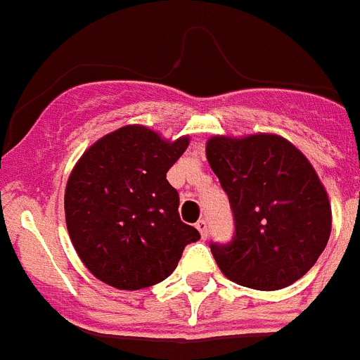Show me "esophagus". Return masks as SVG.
Segmentation results:
<instances>
[{
	"instance_id": "1",
	"label": "esophagus",
	"mask_w": 360,
	"mask_h": 360,
	"mask_svg": "<svg viewBox=\"0 0 360 360\" xmlns=\"http://www.w3.org/2000/svg\"><path fill=\"white\" fill-rule=\"evenodd\" d=\"M197 230L200 231L202 239H207V236H210V224H207V221L200 219V221L197 222Z\"/></svg>"
}]
</instances>
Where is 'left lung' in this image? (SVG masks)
<instances>
[{
  "label": "left lung",
  "mask_w": 360,
  "mask_h": 360,
  "mask_svg": "<svg viewBox=\"0 0 360 360\" xmlns=\"http://www.w3.org/2000/svg\"><path fill=\"white\" fill-rule=\"evenodd\" d=\"M206 156L236 224L228 245H210L222 274L257 290L285 289L307 274L331 233L328 193L309 160L276 134L213 136Z\"/></svg>",
  "instance_id": "8db88e82"
}]
</instances>
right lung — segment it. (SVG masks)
<instances>
[{"instance_id": "add662e5", "label": "right lung", "mask_w": 360, "mask_h": 360, "mask_svg": "<svg viewBox=\"0 0 360 360\" xmlns=\"http://www.w3.org/2000/svg\"><path fill=\"white\" fill-rule=\"evenodd\" d=\"M187 145V136L165 141L147 127L127 124L80 156L64 210L71 243L97 280L123 290L156 285L200 239L180 221V197L167 182Z\"/></svg>"}]
</instances>
